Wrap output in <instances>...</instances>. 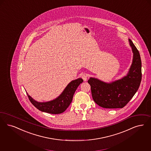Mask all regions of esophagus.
Wrapping results in <instances>:
<instances>
[{
  "instance_id": "obj_1",
  "label": "esophagus",
  "mask_w": 151,
  "mask_h": 151,
  "mask_svg": "<svg viewBox=\"0 0 151 151\" xmlns=\"http://www.w3.org/2000/svg\"><path fill=\"white\" fill-rule=\"evenodd\" d=\"M81 78H83V79L84 81H86L87 80V78H88V76L85 73H83V74H81Z\"/></svg>"
}]
</instances>
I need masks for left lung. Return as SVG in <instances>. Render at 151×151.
Listing matches in <instances>:
<instances>
[{
	"label": "left lung",
	"instance_id": "left-lung-1",
	"mask_svg": "<svg viewBox=\"0 0 151 151\" xmlns=\"http://www.w3.org/2000/svg\"><path fill=\"white\" fill-rule=\"evenodd\" d=\"M129 42L133 53V62L126 76L111 83L95 78L88 81L94 101L103 108H123L138 90L142 80V62L139 51L130 39Z\"/></svg>",
	"mask_w": 151,
	"mask_h": 151
}]
</instances>
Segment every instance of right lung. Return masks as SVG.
Wrapping results in <instances>:
<instances>
[{
	"mask_svg": "<svg viewBox=\"0 0 151 151\" xmlns=\"http://www.w3.org/2000/svg\"><path fill=\"white\" fill-rule=\"evenodd\" d=\"M83 82L81 78L71 81L60 95L52 101L45 102H39L34 100L27 93L31 103L39 110L51 114H60L66 109L73 101V94L78 85Z\"/></svg>",
	"mask_w": 151,
	"mask_h": 151,
	"instance_id": "add662e5",
	"label": "right lung"
}]
</instances>
